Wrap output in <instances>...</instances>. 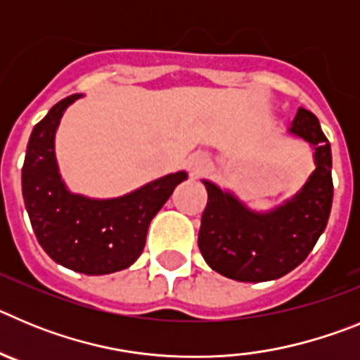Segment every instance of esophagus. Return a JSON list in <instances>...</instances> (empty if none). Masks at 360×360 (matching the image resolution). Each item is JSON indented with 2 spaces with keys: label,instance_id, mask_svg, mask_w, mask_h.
I'll return each mask as SVG.
<instances>
[{
  "label": "esophagus",
  "instance_id": "1",
  "mask_svg": "<svg viewBox=\"0 0 360 360\" xmlns=\"http://www.w3.org/2000/svg\"><path fill=\"white\" fill-rule=\"evenodd\" d=\"M209 167V158L203 153H195L189 157V169L193 174H200Z\"/></svg>",
  "mask_w": 360,
  "mask_h": 360
}]
</instances>
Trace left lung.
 <instances>
[{
    "label": "left lung",
    "mask_w": 360,
    "mask_h": 360,
    "mask_svg": "<svg viewBox=\"0 0 360 360\" xmlns=\"http://www.w3.org/2000/svg\"><path fill=\"white\" fill-rule=\"evenodd\" d=\"M288 133L314 148L316 169L304 186L272 211H252L229 191L203 180L207 207L198 247L218 274L262 283L288 274L307 259L328 224L333 200L332 149L317 117L299 108Z\"/></svg>",
    "instance_id": "left-lung-1"
}]
</instances>
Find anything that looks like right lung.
Here are the masks:
<instances>
[{
  "label": "right lung",
  "mask_w": 360,
  "mask_h": 360,
  "mask_svg": "<svg viewBox=\"0 0 360 360\" xmlns=\"http://www.w3.org/2000/svg\"><path fill=\"white\" fill-rule=\"evenodd\" d=\"M81 94L63 98L32 129L21 186L30 224L43 250L75 272L103 276L128 269L141 256L153 216L186 171L165 174L119 198L95 200L66 187L56 160V131L66 108Z\"/></svg>",
  "instance_id": "right-lung-1"
}]
</instances>
